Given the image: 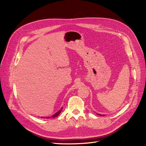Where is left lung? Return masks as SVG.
<instances>
[{
    "label": "left lung",
    "instance_id": "1",
    "mask_svg": "<svg viewBox=\"0 0 146 146\" xmlns=\"http://www.w3.org/2000/svg\"><path fill=\"white\" fill-rule=\"evenodd\" d=\"M98 115H99V116H102V115H101V114H98ZM104 116V115H103Z\"/></svg>",
    "mask_w": 146,
    "mask_h": 146
}]
</instances>
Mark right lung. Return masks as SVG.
Returning a JSON list of instances; mask_svg holds the SVG:
<instances>
[{
	"instance_id": "add662e5",
	"label": "right lung",
	"mask_w": 146,
	"mask_h": 146,
	"mask_svg": "<svg viewBox=\"0 0 146 146\" xmlns=\"http://www.w3.org/2000/svg\"><path fill=\"white\" fill-rule=\"evenodd\" d=\"M61 110H62V109L60 110H59V111H58V112H57L56 113H55V114H54V115H52V116H51V117H55L58 116L59 115V114L61 112ZM48 118H49V117H48Z\"/></svg>"
}]
</instances>
